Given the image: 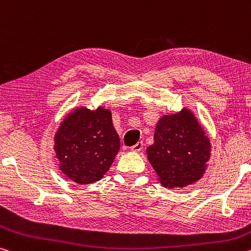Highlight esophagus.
I'll list each match as a JSON object with an SVG mask.
<instances>
[{
	"instance_id": "obj_1",
	"label": "esophagus",
	"mask_w": 251,
	"mask_h": 251,
	"mask_svg": "<svg viewBox=\"0 0 251 251\" xmlns=\"http://www.w3.org/2000/svg\"><path fill=\"white\" fill-rule=\"evenodd\" d=\"M143 149V142H137L136 144L133 145L132 147H130V150L134 151V152H140V151Z\"/></svg>"
}]
</instances>
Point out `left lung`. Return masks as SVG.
Segmentation results:
<instances>
[{
	"instance_id": "1",
	"label": "left lung",
	"mask_w": 251,
	"mask_h": 251,
	"mask_svg": "<svg viewBox=\"0 0 251 251\" xmlns=\"http://www.w3.org/2000/svg\"><path fill=\"white\" fill-rule=\"evenodd\" d=\"M211 144L189 109L164 115L155 127L147 158L166 188H184L203 176Z\"/></svg>"
}]
</instances>
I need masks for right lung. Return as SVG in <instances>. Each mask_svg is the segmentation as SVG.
Listing matches in <instances>:
<instances>
[{
	"label": "right lung",
	"mask_w": 251,
	"mask_h": 251,
	"mask_svg": "<svg viewBox=\"0 0 251 251\" xmlns=\"http://www.w3.org/2000/svg\"><path fill=\"white\" fill-rule=\"evenodd\" d=\"M53 140L59 169L78 184L100 180L121 147L111 111L101 106L96 110L80 107L71 111Z\"/></svg>",
	"instance_id": "add662e5"
}]
</instances>
